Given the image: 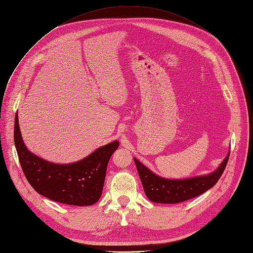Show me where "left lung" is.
<instances>
[{
	"mask_svg": "<svg viewBox=\"0 0 253 253\" xmlns=\"http://www.w3.org/2000/svg\"><path fill=\"white\" fill-rule=\"evenodd\" d=\"M229 155H230V149L223 162L214 171L208 174L180 179L159 176L135 157L134 162L142 181L144 193L151 202L159 204H176L198 197L214 187L226 168Z\"/></svg>",
	"mask_w": 253,
	"mask_h": 253,
	"instance_id": "left-lung-1",
	"label": "left lung"
}]
</instances>
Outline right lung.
<instances>
[{"mask_svg":"<svg viewBox=\"0 0 253 253\" xmlns=\"http://www.w3.org/2000/svg\"><path fill=\"white\" fill-rule=\"evenodd\" d=\"M14 142L21 168L33 189L54 202L74 206H90L102 196L107 166L119 141L97 148L72 164H54L32 153L23 141L18 112L15 116Z\"/></svg>","mask_w":253,"mask_h":253,"instance_id":"right-lung-1","label":"right lung"}]
</instances>
